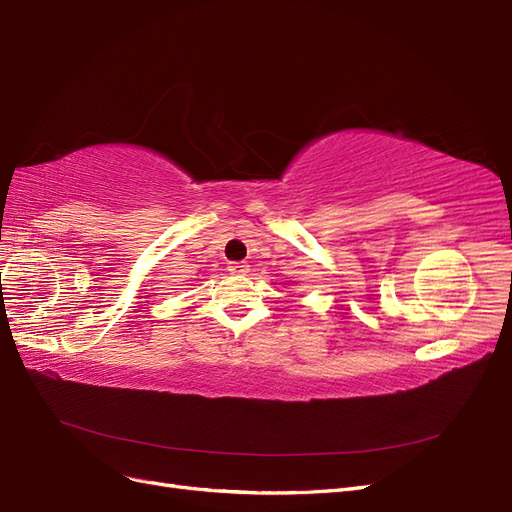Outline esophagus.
Instances as JSON below:
<instances>
[{
  "instance_id": "obj_1",
  "label": "esophagus",
  "mask_w": 512,
  "mask_h": 512,
  "mask_svg": "<svg viewBox=\"0 0 512 512\" xmlns=\"http://www.w3.org/2000/svg\"><path fill=\"white\" fill-rule=\"evenodd\" d=\"M228 271L232 275H245L250 273V265H247V262H228Z\"/></svg>"
}]
</instances>
